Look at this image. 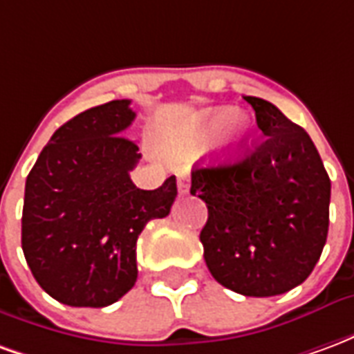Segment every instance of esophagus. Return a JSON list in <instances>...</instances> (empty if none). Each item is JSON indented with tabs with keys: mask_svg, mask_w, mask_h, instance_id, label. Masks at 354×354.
<instances>
[{
	"mask_svg": "<svg viewBox=\"0 0 354 354\" xmlns=\"http://www.w3.org/2000/svg\"><path fill=\"white\" fill-rule=\"evenodd\" d=\"M178 193L180 195H187L189 193V176L185 172L178 174Z\"/></svg>",
	"mask_w": 354,
	"mask_h": 354,
	"instance_id": "1",
	"label": "esophagus"
}]
</instances>
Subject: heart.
<instances>
[{"mask_svg": "<svg viewBox=\"0 0 354 354\" xmlns=\"http://www.w3.org/2000/svg\"><path fill=\"white\" fill-rule=\"evenodd\" d=\"M223 124H225V129H223L218 149L225 157H235L241 153V149L245 146V140L250 132V123L243 113H233L231 108L210 109L207 113L184 124L180 134L169 144V149L174 153H189L203 142H207L218 129H222Z\"/></svg>", "mask_w": 354, "mask_h": 354, "instance_id": "obj_1", "label": "heart"}]
</instances>
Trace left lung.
<instances>
[{"mask_svg": "<svg viewBox=\"0 0 354 354\" xmlns=\"http://www.w3.org/2000/svg\"><path fill=\"white\" fill-rule=\"evenodd\" d=\"M263 140L235 162L192 170L207 203L201 231L208 271L252 297L284 294L311 274L326 245L330 178L309 134L271 102L245 96Z\"/></svg>", "mask_w": 354, "mask_h": 354, "instance_id": "8db88e82", "label": "left lung"}]
</instances>
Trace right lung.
Instances as JSON below:
<instances>
[{"mask_svg":"<svg viewBox=\"0 0 354 354\" xmlns=\"http://www.w3.org/2000/svg\"><path fill=\"white\" fill-rule=\"evenodd\" d=\"M134 117L131 100L75 115L26 178L22 250L37 284L60 304L106 307L123 297L138 277V235L176 199L174 176L151 192L132 184L142 155L123 131Z\"/></svg>","mask_w":354,"mask_h":354,"instance_id":"1","label":"right lung"}]
</instances>
